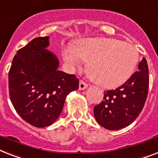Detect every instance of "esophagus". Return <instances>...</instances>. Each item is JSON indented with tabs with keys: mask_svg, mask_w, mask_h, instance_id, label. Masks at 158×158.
<instances>
[{
	"mask_svg": "<svg viewBox=\"0 0 158 158\" xmlns=\"http://www.w3.org/2000/svg\"><path fill=\"white\" fill-rule=\"evenodd\" d=\"M88 88V84L85 83V82H83V80L79 82V89L80 90H84L86 88Z\"/></svg>",
	"mask_w": 158,
	"mask_h": 158,
	"instance_id": "34e87169",
	"label": "esophagus"
}]
</instances>
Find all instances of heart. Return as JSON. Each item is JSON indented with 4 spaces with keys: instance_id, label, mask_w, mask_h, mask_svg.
<instances>
[{
    "instance_id": "heart-1",
    "label": "heart",
    "mask_w": 158,
    "mask_h": 158,
    "mask_svg": "<svg viewBox=\"0 0 158 158\" xmlns=\"http://www.w3.org/2000/svg\"><path fill=\"white\" fill-rule=\"evenodd\" d=\"M62 55L72 68L89 61L88 68L94 80L106 88H117L127 81L134 74L139 57L132 44L110 38L83 40L77 48H65Z\"/></svg>"
}]
</instances>
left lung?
<instances>
[{
    "label": "left lung",
    "instance_id": "8db88e82",
    "mask_svg": "<svg viewBox=\"0 0 158 158\" xmlns=\"http://www.w3.org/2000/svg\"><path fill=\"white\" fill-rule=\"evenodd\" d=\"M135 72L116 89L105 91L103 101L93 109L97 123L108 130H119L135 121L142 111L149 86L148 67L145 58Z\"/></svg>",
    "mask_w": 158,
    "mask_h": 158
}]
</instances>
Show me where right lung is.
Masks as SVG:
<instances>
[{"instance_id":"1","label":"right lung","mask_w":158,"mask_h":158,"mask_svg":"<svg viewBox=\"0 0 158 158\" xmlns=\"http://www.w3.org/2000/svg\"><path fill=\"white\" fill-rule=\"evenodd\" d=\"M49 37H36L18 50L9 71V94L15 110L31 126L45 127L61 114L66 97L79 79L57 70L58 60L46 49Z\"/></svg>"}]
</instances>
